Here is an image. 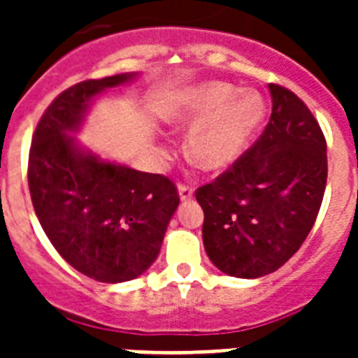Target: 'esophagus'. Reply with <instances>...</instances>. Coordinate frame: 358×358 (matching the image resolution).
I'll return each instance as SVG.
<instances>
[{"label": "esophagus", "mask_w": 358, "mask_h": 358, "mask_svg": "<svg viewBox=\"0 0 358 358\" xmlns=\"http://www.w3.org/2000/svg\"><path fill=\"white\" fill-rule=\"evenodd\" d=\"M177 192H179V199H181V201H189V199H194V189L189 188V186L179 185L177 186Z\"/></svg>", "instance_id": "1"}]
</instances>
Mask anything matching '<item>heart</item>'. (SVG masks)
<instances>
[{"label": "heart", "instance_id": "1", "mask_svg": "<svg viewBox=\"0 0 358 358\" xmlns=\"http://www.w3.org/2000/svg\"><path fill=\"white\" fill-rule=\"evenodd\" d=\"M265 103L255 91H236L227 82H202L179 96L170 123L188 132L186 154L206 172L231 169L260 127Z\"/></svg>", "mask_w": 358, "mask_h": 358}]
</instances>
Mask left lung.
Returning a JSON list of instances; mask_svg holds the SVG:
<instances>
[{"instance_id": "1", "label": "left lung", "mask_w": 358, "mask_h": 358, "mask_svg": "<svg viewBox=\"0 0 358 358\" xmlns=\"http://www.w3.org/2000/svg\"><path fill=\"white\" fill-rule=\"evenodd\" d=\"M273 113L264 134L227 172L195 192L202 240L227 276L271 274L301 248L327 188V141L292 91L268 84Z\"/></svg>"}]
</instances>
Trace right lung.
<instances>
[{
    "label": "right lung",
    "mask_w": 358,
    "mask_h": 358,
    "mask_svg": "<svg viewBox=\"0 0 358 358\" xmlns=\"http://www.w3.org/2000/svg\"><path fill=\"white\" fill-rule=\"evenodd\" d=\"M140 73L85 80L50 103L31 138V204L57 252L102 283L131 281L156 262L179 195L169 177L134 170L82 145L94 100Z\"/></svg>",
    "instance_id": "obj_1"
}]
</instances>
